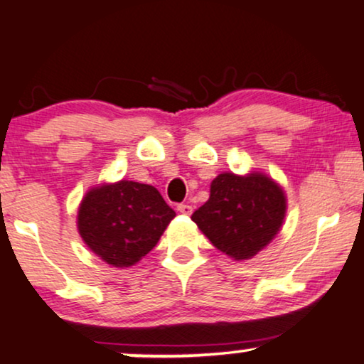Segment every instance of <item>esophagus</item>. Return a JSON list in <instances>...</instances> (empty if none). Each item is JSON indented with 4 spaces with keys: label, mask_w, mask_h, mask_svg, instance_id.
<instances>
[{
    "label": "esophagus",
    "mask_w": 364,
    "mask_h": 364,
    "mask_svg": "<svg viewBox=\"0 0 364 364\" xmlns=\"http://www.w3.org/2000/svg\"><path fill=\"white\" fill-rule=\"evenodd\" d=\"M178 211H179V213H183V215H191L193 213V206L188 205V203H181V205H178Z\"/></svg>",
    "instance_id": "obj_1"
}]
</instances>
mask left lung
Returning a JSON list of instances; mask_svg holds the SVG:
<instances>
[{
  "mask_svg": "<svg viewBox=\"0 0 364 364\" xmlns=\"http://www.w3.org/2000/svg\"><path fill=\"white\" fill-rule=\"evenodd\" d=\"M284 216V191L272 179L262 173H223L211 181L210 200L191 220L220 252L247 260L277 235Z\"/></svg>",
  "mask_w": 364,
  "mask_h": 364,
  "instance_id": "1",
  "label": "left lung"
}]
</instances>
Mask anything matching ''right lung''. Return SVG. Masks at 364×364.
<instances>
[{"label": "right lung", "mask_w": 364, "mask_h": 364, "mask_svg": "<svg viewBox=\"0 0 364 364\" xmlns=\"http://www.w3.org/2000/svg\"><path fill=\"white\" fill-rule=\"evenodd\" d=\"M174 216L154 186L122 179L87 193L79 232L94 254L122 269L153 250Z\"/></svg>", "instance_id": "right-lung-1"}]
</instances>
